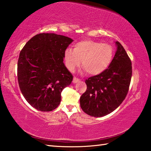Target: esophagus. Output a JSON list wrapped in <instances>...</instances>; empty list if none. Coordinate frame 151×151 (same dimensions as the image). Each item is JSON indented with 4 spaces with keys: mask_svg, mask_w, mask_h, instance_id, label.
<instances>
[{
    "mask_svg": "<svg viewBox=\"0 0 151 151\" xmlns=\"http://www.w3.org/2000/svg\"><path fill=\"white\" fill-rule=\"evenodd\" d=\"M79 81V79L78 78H76V77H74V78H73V83H78V82Z\"/></svg>",
    "mask_w": 151,
    "mask_h": 151,
    "instance_id": "esophagus-1",
    "label": "esophagus"
}]
</instances>
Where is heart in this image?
<instances>
[{
  "mask_svg": "<svg viewBox=\"0 0 151 151\" xmlns=\"http://www.w3.org/2000/svg\"><path fill=\"white\" fill-rule=\"evenodd\" d=\"M114 55L111 45L92 40L77 42L74 49L68 48L64 52V60L68 69L73 72L81 64L89 75L97 76L110 66Z\"/></svg>",
  "mask_w": 151,
  "mask_h": 151,
  "instance_id": "obj_1",
  "label": "heart"
}]
</instances>
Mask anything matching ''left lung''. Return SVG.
<instances>
[{
    "instance_id": "8db88e82",
    "label": "left lung",
    "mask_w": 151,
    "mask_h": 151,
    "mask_svg": "<svg viewBox=\"0 0 151 151\" xmlns=\"http://www.w3.org/2000/svg\"><path fill=\"white\" fill-rule=\"evenodd\" d=\"M117 50L110 66L102 73L85 80L87 90L80 97L81 109L93 117L113 112L128 93L132 76V62L124 47L116 42Z\"/></svg>"
}]
</instances>
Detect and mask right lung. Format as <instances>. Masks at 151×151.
Returning <instances> with one entry per match:
<instances>
[{"instance_id":"1","label":"right lung","mask_w":151,"mask_h":151,"mask_svg":"<svg viewBox=\"0 0 151 151\" xmlns=\"http://www.w3.org/2000/svg\"><path fill=\"white\" fill-rule=\"evenodd\" d=\"M73 39L55 33H39L19 53L18 80L27 102L35 109L49 112L58 106L61 92L73 76L64 64V52Z\"/></svg>"}]
</instances>
